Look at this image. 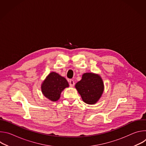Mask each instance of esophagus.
Returning a JSON list of instances; mask_svg holds the SVG:
<instances>
[{
  "instance_id": "esophagus-1",
  "label": "esophagus",
  "mask_w": 146,
  "mask_h": 146,
  "mask_svg": "<svg viewBox=\"0 0 146 146\" xmlns=\"http://www.w3.org/2000/svg\"><path fill=\"white\" fill-rule=\"evenodd\" d=\"M69 85L71 87H73L74 86V82L73 80H69Z\"/></svg>"
}]
</instances>
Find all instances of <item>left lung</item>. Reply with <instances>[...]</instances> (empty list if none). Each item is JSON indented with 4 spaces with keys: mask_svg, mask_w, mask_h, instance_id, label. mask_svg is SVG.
I'll return each mask as SVG.
<instances>
[{
    "mask_svg": "<svg viewBox=\"0 0 146 146\" xmlns=\"http://www.w3.org/2000/svg\"><path fill=\"white\" fill-rule=\"evenodd\" d=\"M82 100L87 104L93 105L101 97L104 84L100 76L92 73L83 74L82 79L75 86Z\"/></svg>",
    "mask_w": 146,
    "mask_h": 146,
    "instance_id": "obj_1",
    "label": "left lung"
}]
</instances>
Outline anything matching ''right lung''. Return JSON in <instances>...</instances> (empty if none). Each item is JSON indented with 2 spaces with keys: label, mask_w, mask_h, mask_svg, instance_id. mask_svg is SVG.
Segmentation results:
<instances>
[{
  "label": "right lung",
  "mask_w": 146,
  "mask_h": 146,
  "mask_svg": "<svg viewBox=\"0 0 146 146\" xmlns=\"http://www.w3.org/2000/svg\"><path fill=\"white\" fill-rule=\"evenodd\" d=\"M68 87L69 83L65 77L55 72H51L43 82L41 88L45 97L56 102L59 99L62 91Z\"/></svg>",
  "instance_id": "1"
}]
</instances>
